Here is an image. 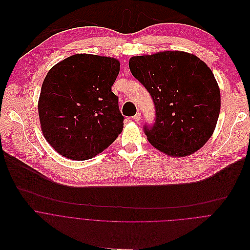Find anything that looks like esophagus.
I'll list each match as a JSON object with an SVG mask.
<instances>
[{
	"label": "esophagus",
	"instance_id": "34e87169",
	"mask_svg": "<svg viewBox=\"0 0 250 250\" xmlns=\"http://www.w3.org/2000/svg\"><path fill=\"white\" fill-rule=\"evenodd\" d=\"M133 119L136 121V122H139L141 120V113L140 112H137V114L133 117Z\"/></svg>",
	"mask_w": 250,
	"mask_h": 250
}]
</instances>
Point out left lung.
I'll return each instance as SVG.
<instances>
[{
  "instance_id": "left-lung-1",
  "label": "left lung",
  "mask_w": 250,
  "mask_h": 250,
  "mask_svg": "<svg viewBox=\"0 0 250 250\" xmlns=\"http://www.w3.org/2000/svg\"><path fill=\"white\" fill-rule=\"evenodd\" d=\"M129 68L154 102L155 121L144 125L148 142L173 158L201 148L216 128L221 108L220 88L210 68L181 51L135 56Z\"/></svg>"
}]
</instances>
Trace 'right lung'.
<instances>
[{
  "instance_id": "1",
  "label": "right lung",
  "mask_w": 250,
  "mask_h": 250,
  "mask_svg": "<svg viewBox=\"0 0 250 250\" xmlns=\"http://www.w3.org/2000/svg\"><path fill=\"white\" fill-rule=\"evenodd\" d=\"M119 70L114 58L76 54L48 72L38 114L46 141L60 155L93 158L122 132L124 116L111 90Z\"/></svg>"
}]
</instances>
